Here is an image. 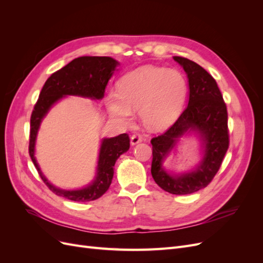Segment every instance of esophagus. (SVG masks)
Instances as JSON below:
<instances>
[{
  "label": "esophagus",
  "instance_id": "esophagus-1",
  "mask_svg": "<svg viewBox=\"0 0 263 263\" xmlns=\"http://www.w3.org/2000/svg\"><path fill=\"white\" fill-rule=\"evenodd\" d=\"M141 140H142V138H141L140 135H138V134L133 135L132 138H130V144H132L133 146H135V145L139 144V142H141Z\"/></svg>",
  "mask_w": 263,
  "mask_h": 263
}]
</instances>
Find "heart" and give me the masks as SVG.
I'll list each match as a JSON object with an SVG mask.
<instances>
[{
	"label": "heart",
	"mask_w": 263,
	"mask_h": 263,
	"mask_svg": "<svg viewBox=\"0 0 263 263\" xmlns=\"http://www.w3.org/2000/svg\"><path fill=\"white\" fill-rule=\"evenodd\" d=\"M187 94V81L181 71L142 66L124 76L118 93L106 98L109 114L129 124L133 110H139L142 124L150 130H161L179 116Z\"/></svg>",
	"instance_id": "1"
}]
</instances>
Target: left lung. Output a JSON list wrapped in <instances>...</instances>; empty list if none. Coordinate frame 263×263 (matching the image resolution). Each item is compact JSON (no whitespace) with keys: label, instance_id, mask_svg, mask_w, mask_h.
<instances>
[{"label":"left lung","instance_id":"8db88e82","mask_svg":"<svg viewBox=\"0 0 263 263\" xmlns=\"http://www.w3.org/2000/svg\"><path fill=\"white\" fill-rule=\"evenodd\" d=\"M189 80L187 106L170 128L151 139V174L157 184L171 194L197 192L210 184L220 168L229 146L228 115L215 79L194 61L174 55ZM193 133L200 140L202 159L192 171L168 172L163 165L179 138Z\"/></svg>","mask_w":263,"mask_h":263}]
</instances>
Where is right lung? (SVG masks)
Masks as SVG:
<instances>
[{
    "label": "right lung",
    "instance_id": "obj_1",
    "mask_svg": "<svg viewBox=\"0 0 263 263\" xmlns=\"http://www.w3.org/2000/svg\"><path fill=\"white\" fill-rule=\"evenodd\" d=\"M117 66H119V62L110 57L83 55L76 58L47 79L39 94L30 117L29 156L42 180L58 196L74 202H90L101 197L112 183L116 160L129 149V137L127 134H121L116 137L103 138L99 151L97 172L92 182L78 190H63L48 181L37 162L35 146L39 127L55 103L68 95L102 100L104 98L106 85Z\"/></svg>",
    "mask_w": 263,
    "mask_h": 263
}]
</instances>
